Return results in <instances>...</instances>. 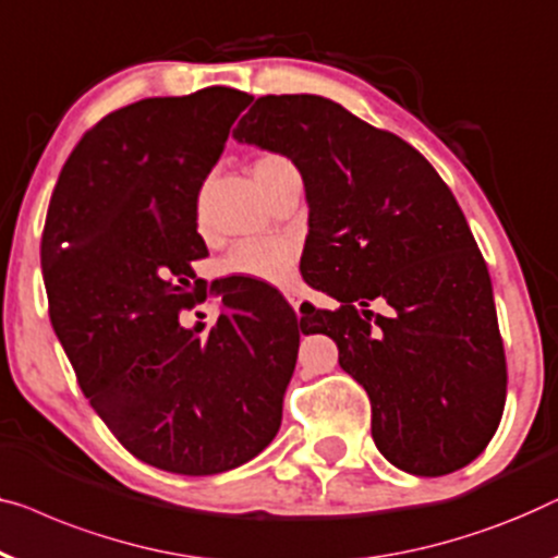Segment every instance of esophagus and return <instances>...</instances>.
<instances>
[{
  "instance_id": "esophagus-1",
  "label": "esophagus",
  "mask_w": 558,
  "mask_h": 558,
  "mask_svg": "<svg viewBox=\"0 0 558 558\" xmlns=\"http://www.w3.org/2000/svg\"><path fill=\"white\" fill-rule=\"evenodd\" d=\"M284 296H287V302L292 304V310L299 314V306H302V296H299L296 292H284Z\"/></svg>"
}]
</instances>
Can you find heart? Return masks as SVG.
<instances>
[{
	"instance_id": "1",
	"label": "heart",
	"mask_w": 558,
	"mask_h": 558,
	"mask_svg": "<svg viewBox=\"0 0 558 558\" xmlns=\"http://www.w3.org/2000/svg\"><path fill=\"white\" fill-rule=\"evenodd\" d=\"M254 181L269 196L277 189L279 181L287 175H294V166L279 153H262L252 163ZM296 252L289 241L281 239H259V241H241L226 254L221 262V271L226 277H246L266 284H287L294 274Z\"/></svg>"
}]
</instances>
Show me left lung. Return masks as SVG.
<instances>
[{
	"label": "left lung",
	"instance_id": "obj_1",
	"mask_svg": "<svg viewBox=\"0 0 558 558\" xmlns=\"http://www.w3.org/2000/svg\"><path fill=\"white\" fill-rule=\"evenodd\" d=\"M233 138L302 173L304 279L339 310L306 306L299 325L332 337L365 387L379 453L413 475L478 458L504 415L506 354L486 262L446 181L413 145L319 95H264ZM373 298L391 312L375 315Z\"/></svg>",
	"mask_w": 558,
	"mask_h": 558
}]
</instances>
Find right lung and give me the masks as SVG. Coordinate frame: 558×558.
Instances as JSON below:
<instances>
[{
	"mask_svg": "<svg viewBox=\"0 0 558 558\" xmlns=\"http://www.w3.org/2000/svg\"><path fill=\"white\" fill-rule=\"evenodd\" d=\"M254 98L204 87L125 105L93 125L54 185L43 231L50 322L95 413L125 450L181 475L231 471L269 446L296 365L284 299L211 287V329L183 327L206 302L191 264L198 191Z\"/></svg>",
	"mask_w": 558,
	"mask_h": 558,
	"instance_id": "obj_1",
	"label": "right lung"
}]
</instances>
